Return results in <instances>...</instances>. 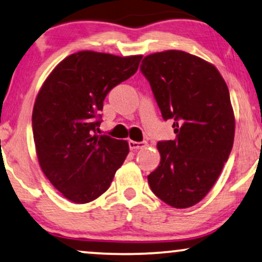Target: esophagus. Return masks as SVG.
I'll return each instance as SVG.
<instances>
[{"instance_id": "esophagus-1", "label": "esophagus", "mask_w": 262, "mask_h": 262, "mask_svg": "<svg viewBox=\"0 0 262 262\" xmlns=\"http://www.w3.org/2000/svg\"><path fill=\"white\" fill-rule=\"evenodd\" d=\"M128 146H130L131 150H138L143 149L146 146L145 142H135V141H128Z\"/></svg>"}]
</instances>
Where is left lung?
Segmentation results:
<instances>
[{
	"label": "left lung",
	"instance_id": "8db88e82",
	"mask_svg": "<svg viewBox=\"0 0 262 262\" xmlns=\"http://www.w3.org/2000/svg\"><path fill=\"white\" fill-rule=\"evenodd\" d=\"M141 71L177 134L157 143L161 161L148 175L150 188L168 205L191 207L212 188L234 144L228 85L216 67L179 50L144 57Z\"/></svg>",
	"mask_w": 262,
	"mask_h": 262
}]
</instances>
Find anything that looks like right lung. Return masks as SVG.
Here are the masks:
<instances>
[{"label":"right lung","instance_id":"add662e5","mask_svg":"<svg viewBox=\"0 0 262 262\" xmlns=\"http://www.w3.org/2000/svg\"><path fill=\"white\" fill-rule=\"evenodd\" d=\"M142 57L73 53L52 70L38 93L32 127L39 164L71 202L85 204L105 193L126 159V141L96 131L106 95L137 71Z\"/></svg>","mask_w":262,"mask_h":262}]
</instances>
